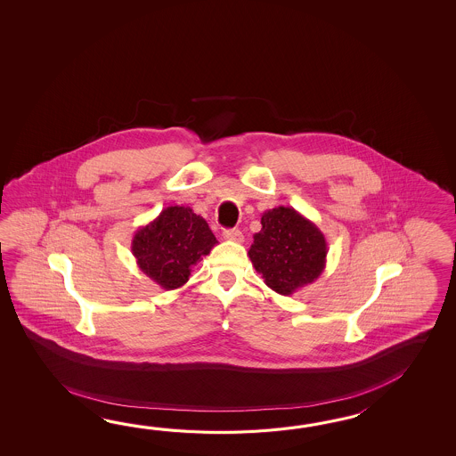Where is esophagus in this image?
I'll list each match as a JSON object with an SVG mask.
<instances>
[{
	"instance_id": "1",
	"label": "esophagus",
	"mask_w": 456,
	"mask_h": 456,
	"mask_svg": "<svg viewBox=\"0 0 456 456\" xmlns=\"http://www.w3.org/2000/svg\"><path fill=\"white\" fill-rule=\"evenodd\" d=\"M224 240H228V241L234 242H242V240H244L242 232H240V230H236V228H230V230H224Z\"/></svg>"
}]
</instances>
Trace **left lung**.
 Segmentation results:
<instances>
[{"instance_id": "1", "label": "left lung", "mask_w": 456, "mask_h": 456, "mask_svg": "<svg viewBox=\"0 0 456 456\" xmlns=\"http://www.w3.org/2000/svg\"><path fill=\"white\" fill-rule=\"evenodd\" d=\"M261 224L248 254L269 289L289 297L320 277L328 242L316 224L291 207L264 212Z\"/></svg>"}]
</instances>
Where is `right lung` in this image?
Wrapping results in <instances>:
<instances>
[{
  "mask_svg": "<svg viewBox=\"0 0 456 456\" xmlns=\"http://www.w3.org/2000/svg\"><path fill=\"white\" fill-rule=\"evenodd\" d=\"M216 242L200 215L191 207L175 205L135 232L132 252L146 277L165 290H175L189 281L192 267Z\"/></svg>",
  "mask_w": 456,
  "mask_h": 456,
  "instance_id": "obj_1",
  "label": "right lung"
}]
</instances>
